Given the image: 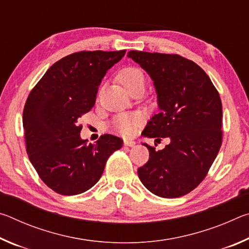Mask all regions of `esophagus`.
Returning <instances> with one entry per match:
<instances>
[{
    "label": "esophagus",
    "instance_id": "34e87169",
    "mask_svg": "<svg viewBox=\"0 0 249 249\" xmlns=\"http://www.w3.org/2000/svg\"><path fill=\"white\" fill-rule=\"evenodd\" d=\"M124 145L128 146V147H134L135 145H136V142L133 140H124Z\"/></svg>",
    "mask_w": 249,
    "mask_h": 249
}]
</instances>
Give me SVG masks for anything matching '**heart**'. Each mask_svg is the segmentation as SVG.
I'll list each match as a JSON object with an SVG mask.
<instances>
[{
  "mask_svg": "<svg viewBox=\"0 0 249 249\" xmlns=\"http://www.w3.org/2000/svg\"><path fill=\"white\" fill-rule=\"evenodd\" d=\"M120 80L128 92L134 87L145 84V75L136 68H126L120 73ZM142 123V116L138 114H121L114 117L107 125V128L113 133L130 136L135 133L137 126Z\"/></svg>",
  "mask_w": 249,
  "mask_h": 249,
  "instance_id": "1",
  "label": "heart"
}]
</instances>
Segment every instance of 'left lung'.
Listing matches in <instances>:
<instances>
[{
  "instance_id": "8db88e82",
  "label": "left lung",
  "mask_w": 249,
  "mask_h": 249,
  "mask_svg": "<svg viewBox=\"0 0 249 249\" xmlns=\"http://www.w3.org/2000/svg\"><path fill=\"white\" fill-rule=\"evenodd\" d=\"M127 57L154 81L160 109L142 135L170 140L161 150L142 144L149 160L138 168V177L156 196H182L202 182L221 148L220 94L203 69L179 54L130 50Z\"/></svg>"
}]
</instances>
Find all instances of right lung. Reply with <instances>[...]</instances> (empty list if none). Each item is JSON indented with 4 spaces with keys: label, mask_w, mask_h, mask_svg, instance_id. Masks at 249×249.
<instances>
[{
    "label": "right lung",
    "mask_w": 249,
    "mask_h": 249,
    "mask_svg": "<svg viewBox=\"0 0 249 249\" xmlns=\"http://www.w3.org/2000/svg\"><path fill=\"white\" fill-rule=\"evenodd\" d=\"M125 52L71 53L54 62L28 95L23 112L27 155L40 179L59 195L91 189L109 156L123 146L109 134L88 145L80 137L79 119L94 107L101 81Z\"/></svg>",
    "instance_id": "obj_1"
}]
</instances>
